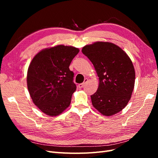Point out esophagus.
Returning <instances> with one entry per match:
<instances>
[{
  "label": "esophagus",
  "mask_w": 158,
  "mask_h": 158,
  "mask_svg": "<svg viewBox=\"0 0 158 158\" xmlns=\"http://www.w3.org/2000/svg\"><path fill=\"white\" fill-rule=\"evenodd\" d=\"M88 78H85V79H84V82H83L82 84H78V88H83V87H84V84L88 82Z\"/></svg>",
  "instance_id": "1"
}]
</instances>
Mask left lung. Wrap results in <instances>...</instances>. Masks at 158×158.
Here are the masks:
<instances>
[{
  "mask_svg": "<svg viewBox=\"0 0 158 158\" xmlns=\"http://www.w3.org/2000/svg\"><path fill=\"white\" fill-rule=\"evenodd\" d=\"M82 51L94 64L99 80L97 92L91 95L93 106L105 116L121 111L135 86V72L131 59L120 47L109 42L85 45Z\"/></svg>",
  "mask_w": 158,
  "mask_h": 158,
  "instance_id": "8db88e82",
  "label": "left lung"
}]
</instances>
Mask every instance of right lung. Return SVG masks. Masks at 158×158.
<instances>
[{"label":"right lung","mask_w":158,"mask_h":158,"mask_svg":"<svg viewBox=\"0 0 158 158\" xmlns=\"http://www.w3.org/2000/svg\"><path fill=\"white\" fill-rule=\"evenodd\" d=\"M79 49L57 45L34 56L27 70V89L35 106L49 116H56L70 104L76 89L69 66Z\"/></svg>","instance_id":"obj_1"}]
</instances>
